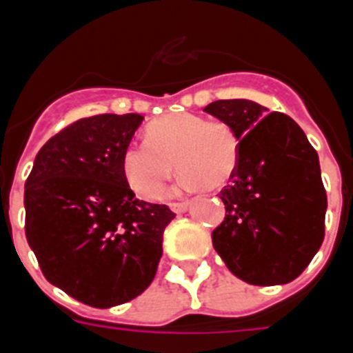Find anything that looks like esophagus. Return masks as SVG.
I'll return each instance as SVG.
<instances>
[{
	"instance_id": "esophagus-1",
	"label": "esophagus",
	"mask_w": 353,
	"mask_h": 353,
	"mask_svg": "<svg viewBox=\"0 0 353 353\" xmlns=\"http://www.w3.org/2000/svg\"><path fill=\"white\" fill-rule=\"evenodd\" d=\"M170 208L174 212V214H183V212L189 208V203H171Z\"/></svg>"
}]
</instances>
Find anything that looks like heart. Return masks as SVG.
Segmentation results:
<instances>
[{"label": "heart", "mask_w": 353, "mask_h": 353, "mask_svg": "<svg viewBox=\"0 0 353 353\" xmlns=\"http://www.w3.org/2000/svg\"><path fill=\"white\" fill-rule=\"evenodd\" d=\"M240 138L226 121H208L198 114L176 113L155 120L146 129V143H132L123 154V171L134 191L155 199L168 179L183 173L180 187L196 191L221 189L235 176Z\"/></svg>", "instance_id": "obj_1"}]
</instances>
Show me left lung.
Listing matches in <instances>:
<instances>
[{"label":"left lung","mask_w":353,"mask_h":353,"mask_svg":"<svg viewBox=\"0 0 353 353\" xmlns=\"http://www.w3.org/2000/svg\"><path fill=\"white\" fill-rule=\"evenodd\" d=\"M240 138V161L221 191L226 217L212 244L230 272L256 286L286 285L323 242L327 194L320 161L304 130L283 113L248 99L203 109Z\"/></svg>","instance_id":"8db88e82"}]
</instances>
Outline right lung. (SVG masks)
Instances as JSON below:
<instances>
[{
	"label": "right lung",
	"instance_id": "1",
	"mask_svg": "<svg viewBox=\"0 0 353 353\" xmlns=\"http://www.w3.org/2000/svg\"><path fill=\"white\" fill-rule=\"evenodd\" d=\"M145 118L97 114L49 139L24 185L26 239L51 285L92 307H113L154 281L174 214L136 199L123 154Z\"/></svg>",
	"mask_w": 353,
	"mask_h": 353
}]
</instances>
